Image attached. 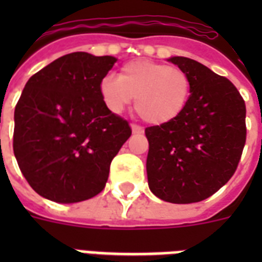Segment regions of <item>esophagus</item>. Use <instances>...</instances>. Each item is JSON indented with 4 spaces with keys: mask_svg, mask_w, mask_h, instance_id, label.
I'll list each match as a JSON object with an SVG mask.
<instances>
[{
    "mask_svg": "<svg viewBox=\"0 0 262 262\" xmlns=\"http://www.w3.org/2000/svg\"><path fill=\"white\" fill-rule=\"evenodd\" d=\"M132 130H133V133H143L144 127L140 126V125H136V123H133V125H132Z\"/></svg>",
    "mask_w": 262,
    "mask_h": 262,
    "instance_id": "34e87169",
    "label": "esophagus"
}]
</instances>
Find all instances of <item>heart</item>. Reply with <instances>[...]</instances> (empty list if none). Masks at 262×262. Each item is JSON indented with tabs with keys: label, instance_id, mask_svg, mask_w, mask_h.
<instances>
[{
	"label": "heart",
	"instance_id": "1",
	"mask_svg": "<svg viewBox=\"0 0 262 262\" xmlns=\"http://www.w3.org/2000/svg\"><path fill=\"white\" fill-rule=\"evenodd\" d=\"M99 90L106 107L115 114L136 98V111L145 122L163 125L183 111L191 81L181 68L136 59L121 68L118 77L106 76Z\"/></svg>",
	"mask_w": 262,
	"mask_h": 262
}]
</instances>
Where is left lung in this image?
Here are the masks:
<instances>
[{
	"instance_id": "left-lung-1",
	"label": "left lung",
	"mask_w": 262,
	"mask_h": 262,
	"mask_svg": "<svg viewBox=\"0 0 262 262\" xmlns=\"http://www.w3.org/2000/svg\"><path fill=\"white\" fill-rule=\"evenodd\" d=\"M170 61L189 75L191 94L177 118L145 129L148 185L167 203H199L238 167L246 143V106L230 80L203 63L186 57Z\"/></svg>"
}]
</instances>
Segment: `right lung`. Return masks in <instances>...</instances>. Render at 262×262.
I'll return each mask as SVG.
<instances>
[{
  "label": "right lung",
  "instance_id": "obj_1",
  "mask_svg": "<svg viewBox=\"0 0 262 262\" xmlns=\"http://www.w3.org/2000/svg\"><path fill=\"white\" fill-rule=\"evenodd\" d=\"M115 61L71 53L27 81L14 108L13 152L27 182L45 199L80 203L106 186L111 160L132 135L99 90Z\"/></svg>",
  "mask_w": 262,
  "mask_h": 262
}]
</instances>
